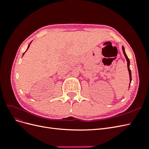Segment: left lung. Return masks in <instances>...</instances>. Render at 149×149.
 Here are the masks:
<instances>
[{
    "mask_svg": "<svg viewBox=\"0 0 149 149\" xmlns=\"http://www.w3.org/2000/svg\"><path fill=\"white\" fill-rule=\"evenodd\" d=\"M122 48H123V53L125 57V59L126 60H127V68H128V71H129V78H130V83H129V87H130V83H131V81H132V76H131V71H130V61H129V59L128 58L127 55H126V53L125 52V49H124V46L122 47Z\"/></svg>",
    "mask_w": 149,
    "mask_h": 149,
    "instance_id": "1",
    "label": "left lung"
}]
</instances>
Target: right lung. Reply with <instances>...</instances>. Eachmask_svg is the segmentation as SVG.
Returning <instances> with one entry per match:
<instances>
[{"label": "right lung", "mask_w": 149, "mask_h": 149, "mask_svg": "<svg viewBox=\"0 0 149 149\" xmlns=\"http://www.w3.org/2000/svg\"><path fill=\"white\" fill-rule=\"evenodd\" d=\"M31 42H32V41H31V42L30 43V44L29 45V46H28V47H27V49H26V51H25V52L24 53V54H23V55H22V56H24V54H25V52H26V51H27V49H29V47H30V44H31Z\"/></svg>", "instance_id": "1"}]
</instances>
